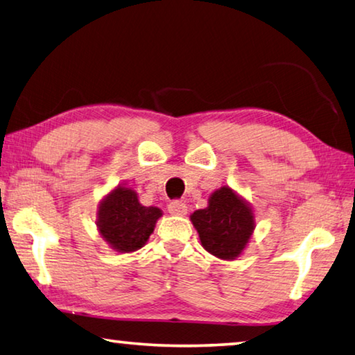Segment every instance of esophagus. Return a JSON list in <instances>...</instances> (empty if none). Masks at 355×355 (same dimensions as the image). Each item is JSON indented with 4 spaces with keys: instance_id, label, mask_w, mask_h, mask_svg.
I'll use <instances>...</instances> for the list:
<instances>
[{
    "instance_id": "esophagus-1",
    "label": "esophagus",
    "mask_w": 355,
    "mask_h": 355,
    "mask_svg": "<svg viewBox=\"0 0 355 355\" xmlns=\"http://www.w3.org/2000/svg\"><path fill=\"white\" fill-rule=\"evenodd\" d=\"M167 209H169L171 214H175V216H184L188 213V207H186V203L183 200H172L169 203V207H167Z\"/></svg>"
}]
</instances>
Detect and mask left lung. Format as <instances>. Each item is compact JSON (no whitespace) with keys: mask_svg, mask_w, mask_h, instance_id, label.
I'll use <instances>...</instances> for the list:
<instances>
[{"mask_svg":"<svg viewBox=\"0 0 355 355\" xmlns=\"http://www.w3.org/2000/svg\"><path fill=\"white\" fill-rule=\"evenodd\" d=\"M191 222L203 248L222 260L241 255L255 228L250 207L228 186L214 191L208 207L192 213Z\"/></svg>","mask_w":355,"mask_h":355,"instance_id":"left-lung-1","label":"left lung"}]
</instances>
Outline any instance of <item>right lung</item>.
Listing matches in <instances>:
<instances>
[{
    "label": "right lung",
    "mask_w": 355,
    "mask_h": 355,
    "mask_svg": "<svg viewBox=\"0 0 355 355\" xmlns=\"http://www.w3.org/2000/svg\"><path fill=\"white\" fill-rule=\"evenodd\" d=\"M161 214L159 208L141 205L133 189L117 186L100 203L97 227L111 249L128 254L147 243Z\"/></svg>",
    "instance_id": "right-lung-1"
}]
</instances>
